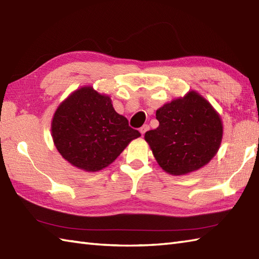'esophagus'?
Returning <instances> with one entry per match:
<instances>
[{"label": "esophagus", "instance_id": "esophagus-1", "mask_svg": "<svg viewBox=\"0 0 259 259\" xmlns=\"http://www.w3.org/2000/svg\"><path fill=\"white\" fill-rule=\"evenodd\" d=\"M148 130H149V125H148V124H144V125H142L141 128H140V134H141L142 136H144Z\"/></svg>", "mask_w": 259, "mask_h": 259}]
</instances>
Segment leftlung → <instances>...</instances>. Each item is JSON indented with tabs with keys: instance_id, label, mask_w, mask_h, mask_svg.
<instances>
[{
	"instance_id": "1",
	"label": "left lung",
	"mask_w": 259,
	"mask_h": 259,
	"mask_svg": "<svg viewBox=\"0 0 259 259\" xmlns=\"http://www.w3.org/2000/svg\"><path fill=\"white\" fill-rule=\"evenodd\" d=\"M156 118L159 126L147 131L145 140L159 166L170 175H187L202 168L221 147V115L194 90L163 104Z\"/></svg>"
}]
</instances>
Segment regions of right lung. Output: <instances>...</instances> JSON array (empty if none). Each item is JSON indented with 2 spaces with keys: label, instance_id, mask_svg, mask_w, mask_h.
<instances>
[{
  "label": "right lung",
  "instance_id": "right-lung-1",
  "mask_svg": "<svg viewBox=\"0 0 259 259\" xmlns=\"http://www.w3.org/2000/svg\"><path fill=\"white\" fill-rule=\"evenodd\" d=\"M51 135L60 155L87 172L108 167L141 136L115 112L111 98L91 85L73 91L60 103L52 118Z\"/></svg>",
  "mask_w": 259,
  "mask_h": 259
}]
</instances>
